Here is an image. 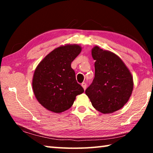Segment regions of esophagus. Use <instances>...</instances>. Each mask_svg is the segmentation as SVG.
<instances>
[{
	"instance_id": "34e87169",
	"label": "esophagus",
	"mask_w": 153,
	"mask_h": 153,
	"mask_svg": "<svg viewBox=\"0 0 153 153\" xmlns=\"http://www.w3.org/2000/svg\"><path fill=\"white\" fill-rule=\"evenodd\" d=\"M82 86L83 87V88H84V90H85L86 89V86H87V85H86V84L85 82H83L82 84Z\"/></svg>"
}]
</instances>
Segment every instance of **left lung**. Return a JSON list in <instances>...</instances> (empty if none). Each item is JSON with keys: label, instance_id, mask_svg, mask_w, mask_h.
I'll use <instances>...</instances> for the list:
<instances>
[{"label": "left lung", "instance_id": "8db88e82", "mask_svg": "<svg viewBox=\"0 0 153 153\" xmlns=\"http://www.w3.org/2000/svg\"><path fill=\"white\" fill-rule=\"evenodd\" d=\"M95 60V76L86 90L96 110L107 114L115 112L128 101L133 91V77L120 56L95 46L92 49Z\"/></svg>", "mask_w": 153, "mask_h": 153}]
</instances>
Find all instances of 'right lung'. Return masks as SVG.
<instances>
[{
  "label": "right lung",
  "mask_w": 153,
  "mask_h": 153,
  "mask_svg": "<svg viewBox=\"0 0 153 153\" xmlns=\"http://www.w3.org/2000/svg\"><path fill=\"white\" fill-rule=\"evenodd\" d=\"M81 51L78 45L60 46L36 67L32 79L33 94L47 110L56 113L63 112L71 108L77 95L84 92L71 67Z\"/></svg>",
  "instance_id": "right-lung-1"
}]
</instances>
